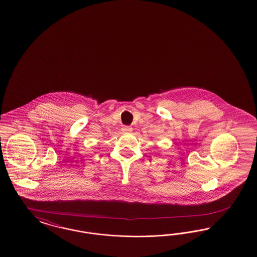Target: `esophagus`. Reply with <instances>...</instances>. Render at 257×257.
I'll use <instances>...</instances> for the list:
<instances>
[{"label":"esophagus","mask_w":257,"mask_h":257,"mask_svg":"<svg viewBox=\"0 0 257 257\" xmlns=\"http://www.w3.org/2000/svg\"><path fill=\"white\" fill-rule=\"evenodd\" d=\"M121 131H122L123 133H130V132L133 131V128L130 127V126H124V127H122Z\"/></svg>","instance_id":"esophagus-1"}]
</instances>
